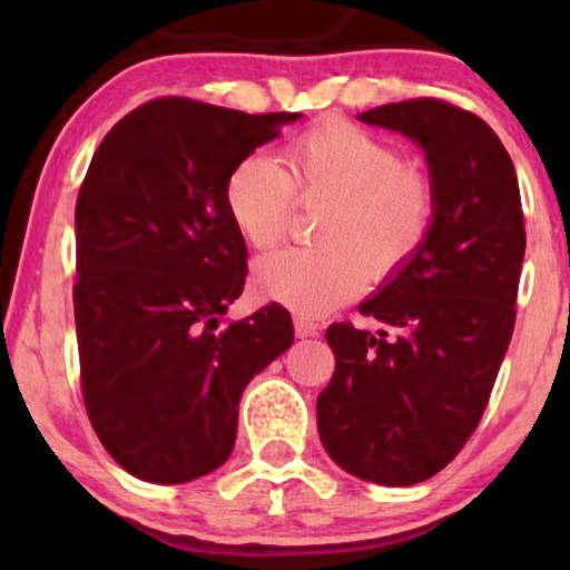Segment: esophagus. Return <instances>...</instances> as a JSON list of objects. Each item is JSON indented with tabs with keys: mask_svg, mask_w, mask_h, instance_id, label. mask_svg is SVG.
I'll return each mask as SVG.
<instances>
[{
	"mask_svg": "<svg viewBox=\"0 0 570 570\" xmlns=\"http://www.w3.org/2000/svg\"><path fill=\"white\" fill-rule=\"evenodd\" d=\"M294 332H297V337H316L318 324L307 316H294Z\"/></svg>",
	"mask_w": 570,
	"mask_h": 570,
	"instance_id": "1",
	"label": "esophagus"
}]
</instances>
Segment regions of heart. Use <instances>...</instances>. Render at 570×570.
I'll return each instance as SVG.
<instances>
[{"mask_svg": "<svg viewBox=\"0 0 570 570\" xmlns=\"http://www.w3.org/2000/svg\"><path fill=\"white\" fill-rule=\"evenodd\" d=\"M294 203L324 206L322 246L263 257L252 281L259 297L322 316L362 292L367 273L385 281L421 252L436 219V185L391 141L326 117L289 141L286 171L265 155H246L227 174V217L252 248L265 252L284 238Z\"/></svg>", "mask_w": 570, "mask_h": 570, "instance_id": "b5f03b06", "label": "heart"}]
</instances>
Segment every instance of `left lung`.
I'll return each instance as SVG.
<instances>
[{"mask_svg": "<svg viewBox=\"0 0 570 570\" xmlns=\"http://www.w3.org/2000/svg\"><path fill=\"white\" fill-rule=\"evenodd\" d=\"M426 153L436 219L421 252L358 305L381 330H326L335 375L318 394V436L337 466L404 488L442 472L488 407L514 330L525 254L512 158L482 117L440 98L358 115Z\"/></svg>", "mask_w": 570, "mask_h": 570, "instance_id": "8db88e82", "label": "left lung"}]
</instances>
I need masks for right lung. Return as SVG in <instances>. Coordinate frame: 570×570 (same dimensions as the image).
Instances as JSON below:
<instances>
[{
	"label": "right lung",
	"instance_id": "add662e5",
	"mask_svg": "<svg viewBox=\"0 0 570 570\" xmlns=\"http://www.w3.org/2000/svg\"><path fill=\"white\" fill-rule=\"evenodd\" d=\"M297 117L155 98L90 160L75 214L82 399L107 453L139 480L179 485L219 469L248 381L292 345L278 303L222 316L248 273L227 174Z\"/></svg>",
	"mask_w": 570,
	"mask_h": 570
}]
</instances>
